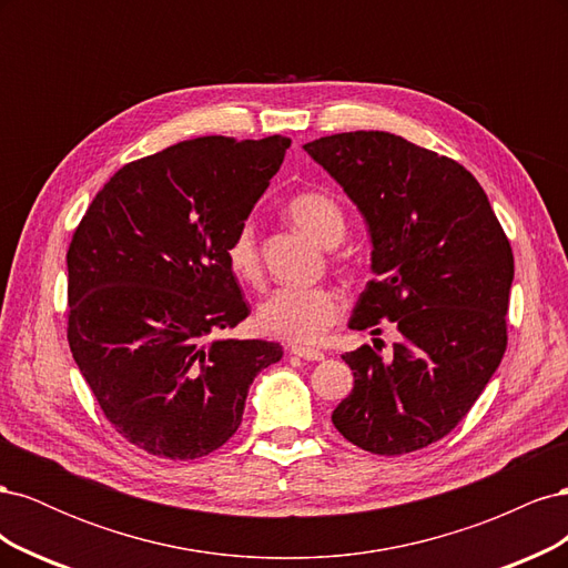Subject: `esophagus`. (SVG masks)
Listing matches in <instances>:
<instances>
[{"label":"esophagus","mask_w":568,"mask_h":568,"mask_svg":"<svg viewBox=\"0 0 568 568\" xmlns=\"http://www.w3.org/2000/svg\"><path fill=\"white\" fill-rule=\"evenodd\" d=\"M291 355L303 357V359H324L322 351H313V348H303V346H291Z\"/></svg>","instance_id":"1"}]
</instances>
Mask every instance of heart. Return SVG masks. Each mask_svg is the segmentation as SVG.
<instances>
[{"instance_id":"b5f03b06","label":"heart","mask_w":568,"mask_h":568,"mask_svg":"<svg viewBox=\"0 0 568 568\" xmlns=\"http://www.w3.org/2000/svg\"><path fill=\"white\" fill-rule=\"evenodd\" d=\"M286 215L322 246H336L346 234V215L324 192H298L286 201ZM227 265L246 284H261L263 265L251 222L234 230L225 246ZM343 301L329 286H282L257 311L263 332L291 343H317L341 320Z\"/></svg>"}]
</instances>
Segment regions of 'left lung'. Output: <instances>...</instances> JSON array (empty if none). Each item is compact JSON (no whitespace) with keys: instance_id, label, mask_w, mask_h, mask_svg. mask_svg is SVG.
<instances>
[{"instance_id":"obj_1","label":"left lung","mask_w":568,"mask_h":568,"mask_svg":"<svg viewBox=\"0 0 568 568\" xmlns=\"http://www.w3.org/2000/svg\"><path fill=\"white\" fill-rule=\"evenodd\" d=\"M365 215L372 272L351 329L400 334L341 355L355 386L334 409L338 434L374 455L426 448L467 417L507 351L509 239L457 161L379 130L303 146Z\"/></svg>"}]
</instances>
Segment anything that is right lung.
<instances>
[{
	"label": "right lung",
	"mask_w": 568,
	"mask_h": 568,
	"mask_svg": "<svg viewBox=\"0 0 568 568\" xmlns=\"http://www.w3.org/2000/svg\"><path fill=\"white\" fill-rule=\"evenodd\" d=\"M288 136H199L123 165L68 246V346L136 448L196 459L242 424L282 346L217 338L248 317L225 246L277 173Z\"/></svg>",
	"instance_id": "1"
}]
</instances>
